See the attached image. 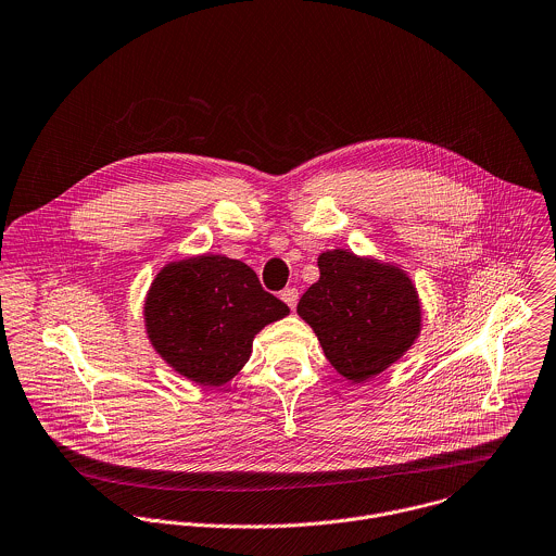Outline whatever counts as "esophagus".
Wrapping results in <instances>:
<instances>
[{
	"label": "esophagus",
	"mask_w": 556,
	"mask_h": 556,
	"mask_svg": "<svg viewBox=\"0 0 556 556\" xmlns=\"http://www.w3.org/2000/svg\"><path fill=\"white\" fill-rule=\"evenodd\" d=\"M280 298H282V302L293 311L295 306H298V300H300V293H298V289H293V287H289V289H285L282 293H280Z\"/></svg>",
	"instance_id": "34e87169"
}]
</instances>
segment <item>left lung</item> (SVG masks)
I'll use <instances>...</instances> for the list:
<instances>
[{
    "mask_svg": "<svg viewBox=\"0 0 556 556\" xmlns=\"http://www.w3.org/2000/svg\"><path fill=\"white\" fill-rule=\"evenodd\" d=\"M319 280L298 304L328 363L352 383H365L401 361L422 330V306L414 280L401 265L326 250L317 258Z\"/></svg>",
    "mask_w": 556,
    "mask_h": 556,
    "instance_id": "left-lung-1",
    "label": "left lung"
}]
</instances>
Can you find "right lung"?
Returning a JSON list of instances; mask_svg holds the SVG:
<instances>
[{
  "mask_svg": "<svg viewBox=\"0 0 556 556\" xmlns=\"http://www.w3.org/2000/svg\"><path fill=\"white\" fill-rule=\"evenodd\" d=\"M144 328L162 361L206 388L228 383L250 361L254 337L289 315L252 267L224 254L166 263L144 300Z\"/></svg>",
  "mask_w": 556,
  "mask_h": 556,
  "instance_id": "add662e5",
  "label": "right lung"
}]
</instances>
